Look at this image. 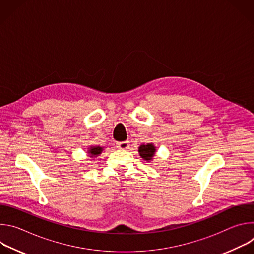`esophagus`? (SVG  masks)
<instances>
[{"instance_id":"1","label":"esophagus","mask_w":254,"mask_h":254,"mask_svg":"<svg viewBox=\"0 0 254 254\" xmlns=\"http://www.w3.org/2000/svg\"><path fill=\"white\" fill-rule=\"evenodd\" d=\"M117 147H118L120 150H127V149L129 148V142H128L127 140L118 142V143H117Z\"/></svg>"}]
</instances>
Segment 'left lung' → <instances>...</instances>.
Masks as SVG:
<instances>
[{
    "label": "left lung",
    "instance_id": "left-lung-1",
    "mask_svg": "<svg viewBox=\"0 0 254 254\" xmlns=\"http://www.w3.org/2000/svg\"><path fill=\"white\" fill-rule=\"evenodd\" d=\"M138 154L143 160L150 162L153 160L156 154V147L153 143L141 144V146L138 148Z\"/></svg>",
    "mask_w": 254,
    "mask_h": 254
}]
</instances>
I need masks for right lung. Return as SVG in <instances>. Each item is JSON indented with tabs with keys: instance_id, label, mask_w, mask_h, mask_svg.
Listing matches in <instances>:
<instances>
[{
	"instance_id": "obj_1",
	"label": "right lung",
	"mask_w": 254,
	"mask_h": 254,
	"mask_svg": "<svg viewBox=\"0 0 254 254\" xmlns=\"http://www.w3.org/2000/svg\"><path fill=\"white\" fill-rule=\"evenodd\" d=\"M102 151H103V148H102V147L96 146V147H90V148L88 149V152H87V153L90 155L89 157L95 158V157H97L98 155H100Z\"/></svg>"
}]
</instances>
